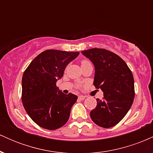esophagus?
I'll list each match as a JSON object with an SVG mask.
<instances>
[{"mask_svg":"<svg viewBox=\"0 0 153 153\" xmlns=\"http://www.w3.org/2000/svg\"><path fill=\"white\" fill-rule=\"evenodd\" d=\"M85 99V96H78V99L80 100V101H83Z\"/></svg>","mask_w":153,"mask_h":153,"instance_id":"1","label":"esophagus"}]
</instances>
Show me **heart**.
Segmentation results:
<instances>
[{"label": "heart", "mask_w": 153, "mask_h": 153, "mask_svg": "<svg viewBox=\"0 0 153 153\" xmlns=\"http://www.w3.org/2000/svg\"><path fill=\"white\" fill-rule=\"evenodd\" d=\"M87 64H90V62H88V61H86V60H84L82 62L81 65H87Z\"/></svg>", "instance_id": "heart-1"}]
</instances>
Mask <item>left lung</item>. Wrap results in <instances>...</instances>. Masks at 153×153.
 Instances as JSON below:
<instances>
[{
    "label": "left lung",
    "mask_w": 153,
    "mask_h": 153,
    "mask_svg": "<svg viewBox=\"0 0 153 153\" xmlns=\"http://www.w3.org/2000/svg\"><path fill=\"white\" fill-rule=\"evenodd\" d=\"M81 52L94 65V85L103 93V100L96 99L91 118L101 127H114L125 117L134 101L132 73L126 62L110 51L93 48Z\"/></svg>",
    "instance_id": "obj_1"
}]
</instances>
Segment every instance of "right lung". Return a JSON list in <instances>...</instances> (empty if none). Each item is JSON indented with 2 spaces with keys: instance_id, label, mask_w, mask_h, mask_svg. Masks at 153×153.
<instances>
[{
  "instance_id": "right-lung-1",
  "label": "right lung",
  "mask_w": 153,
  "mask_h": 153,
  "mask_svg": "<svg viewBox=\"0 0 153 153\" xmlns=\"http://www.w3.org/2000/svg\"><path fill=\"white\" fill-rule=\"evenodd\" d=\"M78 52L49 50L42 52L24 71L22 77V103L26 113L41 127L54 130L69 119L78 96L65 94L56 82L65 68L79 55Z\"/></svg>"
}]
</instances>
